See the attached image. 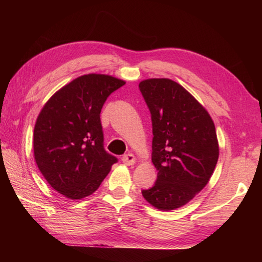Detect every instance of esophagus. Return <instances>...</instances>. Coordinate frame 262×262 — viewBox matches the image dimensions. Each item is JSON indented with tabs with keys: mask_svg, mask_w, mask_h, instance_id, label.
I'll list each match as a JSON object with an SVG mask.
<instances>
[{
	"mask_svg": "<svg viewBox=\"0 0 262 262\" xmlns=\"http://www.w3.org/2000/svg\"><path fill=\"white\" fill-rule=\"evenodd\" d=\"M121 161H122V162H124L126 165H133V164H134V163L136 162V159H135V157H134V154L127 153V154L124 155V157L121 158Z\"/></svg>",
	"mask_w": 262,
	"mask_h": 262,
	"instance_id": "34e87169",
	"label": "esophagus"
}]
</instances>
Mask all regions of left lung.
<instances>
[{"instance_id": "8db88e82", "label": "left lung", "mask_w": 262, "mask_h": 262, "mask_svg": "<svg viewBox=\"0 0 262 262\" xmlns=\"http://www.w3.org/2000/svg\"><path fill=\"white\" fill-rule=\"evenodd\" d=\"M140 91L151 113L152 162L158 170L143 197L161 210L179 208L207 185L219 160L214 122L177 82L149 79Z\"/></svg>"}]
</instances>
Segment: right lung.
Masks as SVG:
<instances>
[{
  "label": "right lung",
  "instance_id": "right-lung-1",
  "mask_svg": "<svg viewBox=\"0 0 262 262\" xmlns=\"http://www.w3.org/2000/svg\"><path fill=\"white\" fill-rule=\"evenodd\" d=\"M124 81L103 74L77 77L43 105L33 130L39 170L55 190L70 199L93 193L118 159L103 147L100 113Z\"/></svg>",
  "mask_w": 262,
  "mask_h": 262
}]
</instances>
